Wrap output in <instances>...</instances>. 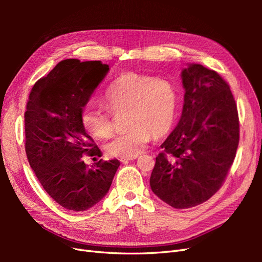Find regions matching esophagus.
Here are the masks:
<instances>
[{"mask_svg": "<svg viewBox=\"0 0 262 262\" xmlns=\"http://www.w3.org/2000/svg\"><path fill=\"white\" fill-rule=\"evenodd\" d=\"M136 158H137V156H134V157H129V158H121L120 162H121V163H128V161L136 160Z\"/></svg>", "mask_w": 262, "mask_h": 262, "instance_id": "obj_1", "label": "esophagus"}]
</instances>
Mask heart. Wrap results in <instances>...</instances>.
Returning <instances> with one entry per match:
<instances>
[{"mask_svg":"<svg viewBox=\"0 0 262 262\" xmlns=\"http://www.w3.org/2000/svg\"><path fill=\"white\" fill-rule=\"evenodd\" d=\"M105 99L114 115L128 112L126 119L130 128L107 142L105 149L110 156H138L153 136H165L175 121L177 90L166 77L132 72L121 74L108 87ZM111 113L89 104L82 109L81 122L92 136L106 138L114 130Z\"/></svg>","mask_w":262,"mask_h":262,"instance_id":"b5f03b06","label":"heart"}]
</instances>
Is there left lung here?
<instances>
[{"instance_id": "obj_1", "label": "left lung", "mask_w": 262, "mask_h": 262, "mask_svg": "<svg viewBox=\"0 0 262 262\" xmlns=\"http://www.w3.org/2000/svg\"><path fill=\"white\" fill-rule=\"evenodd\" d=\"M181 77L180 120L161 145L149 185L170 207L189 209L224 184L239 143V119L229 85L216 71L193 63Z\"/></svg>"}]
</instances>
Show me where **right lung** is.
Instances as JSON below:
<instances>
[{"label": "right lung", "instance_id": "right-lung-1", "mask_svg": "<svg viewBox=\"0 0 262 262\" xmlns=\"http://www.w3.org/2000/svg\"><path fill=\"white\" fill-rule=\"evenodd\" d=\"M108 70L101 61L63 60L35 83L27 100V160L45 191L71 211L98 203L120 165L118 160L84 163L86 156H100V150L86 133L81 112Z\"/></svg>", "mask_w": 262, "mask_h": 262}]
</instances>
